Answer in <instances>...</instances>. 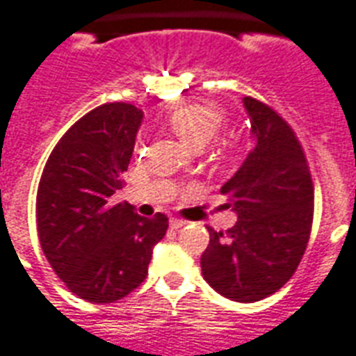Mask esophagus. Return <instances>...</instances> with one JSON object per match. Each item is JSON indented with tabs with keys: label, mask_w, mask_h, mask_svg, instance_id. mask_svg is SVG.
Returning <instances> with one entry per match:
<instances>
[{
	"label": "esophagus",
	"mask_w": 356,
	"mask_h": 356,
	"mask_svg": "<svg viewBox=\"0 0 356 356\" xmlns=\"http://www.w3.org/2000/svg\"><path fill=\"white\" fill-rule=\"evenodd\" d=\"M184 224H186V222H184L183 218H172V220H170V226H172L173 229H179V227H183Z\"/></svg>",
	"instance_id": "34e87169"
}]
</instances>
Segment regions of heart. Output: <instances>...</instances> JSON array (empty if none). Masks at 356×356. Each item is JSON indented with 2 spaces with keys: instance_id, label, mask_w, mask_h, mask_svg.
<instances>
[{
  "instance_id": "heart-1",
  "label": "heart",
  "mask_w": 356,
  "mask_h": 356,
  "mask_svg": "<svg viewBox=\"0 0 356 356\" xmlns=\"http://www.w3.org/2000/svg\"><path fill=\"white\" fill-rule=\"evenodd\" d=\"M226 113L211 102H190L168 115V124L188 147H205L224 123Z\"/></svg>"
}]
</instances>
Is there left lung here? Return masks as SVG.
<instances>
[{
    "label": "left lung",
    "instance_id": "obj_1",
    "mask_svg": "<svg viewBox=\"0 0 356 356\" xmlns=\"http://www.w3.org/2000/svg\"><path fill=\"white\" fill-rule=\"evenodd\" d=\"M254 138L246 160L220 188L237 224L209 227L202 273L222 297L256 302L280 289L305 256L314 220V184L293 129L261 100L244 97Z\"/></svg>",
    "mask_w": 356,
    "mask_h": 356
}]
</instances>
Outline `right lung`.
Returning a JSON list of instances; mask_svg holds the SVG:
<instances>
[{
    "label": "right lung",
    "instance_id": "add662e5",
    "mask_svg": "<svg viewBox=\"0 0 356 356\" xmlns=\"http://www.w3.org/2000/svg\"><path fill=\"white\" fill-rule=\"evenodd\" d=\"M143 112L110 102L78 119L48 156L37 190V232L46 259L70 291L104 305L140 286L168 216L145 218L130 203H113L123 188Z\"/></svg>",
    "mask_w": 356,
    "mask_h": 356
}]
</instances>
